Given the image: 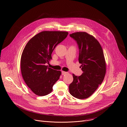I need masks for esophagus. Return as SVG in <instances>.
Here are the masks:
<instances>
[{
	"label": "esophagus",
	"mask_w": 127,
	"mask_h": 127,
	"mask_svg": "<svg viewBox=\"0 0 127 127\" xmlns=\"http://www.w3.org/2000/svg\"><path fill=\"white\" fill-rule=\"evenodd\" d=\"M68 73L66 72H65V71H62V75H65L66 74H67Z\"/></svg>",
	"instance_id": "1"
}]
</instances>
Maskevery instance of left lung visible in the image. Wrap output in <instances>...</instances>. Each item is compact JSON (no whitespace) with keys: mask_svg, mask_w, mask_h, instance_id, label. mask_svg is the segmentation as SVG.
Instances as JSON below:
<instances>
[{"mask_svg":"<svg viewBox=\"0 0 127 127\" xmlns=\"http://www.w3.org/2000/svg\"><path fill=\"white\" fill-rule=\"evenodd\" d=\"M70 36L78 46V60L83 73L80 76L73 74L69 92L77 99H86L94 93L104 79L106 65L103 51L98 40L85 32H75Z\"/></svg>","mask_w":127,"mask_h":127,"instance_id":"obj_1","label":"left lung"}]
</instances>
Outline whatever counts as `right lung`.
Segmentation results:
<instances>
[{"label": "right lung", "instance_id": "obj_1", "mask_svg": "<svg viewBox=\"0 0 127 127\" xmlns=\"http://www.w3.org/2000/svg\"><path fill=\"white\" fill-rule=\"evenodd\" d=\"M68 34L65 31H42L26 44L21 58V74L27 86L36 95L43 96L51 93L59 79L61 72L46 65L52 59L56 46Z\"/></svg>", "mask_w": 127, "mask_h": 127}]
</instances>
